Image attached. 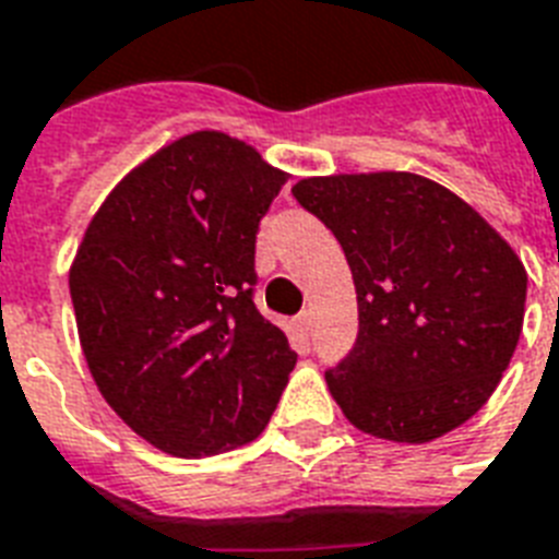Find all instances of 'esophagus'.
Listing matches in <instances>:
<instances>
[{"instance_id":"obj_1","label":"esophagus","mask_w":559,"mask_h":559,"mask_svg":"<svg viewBox=\"0 0 559 559\" xmlns=\"http://www.w3.org/2000/svg\"><path fill=\"white\" fill-rule=\"evenodd\" d=\"M298 328H301V333H310L313 331V313L310 310H305V313H298Z\"/></svg>"}]
</instances>
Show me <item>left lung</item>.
Instances as JSON below:
<instances>
[{
	"mask_svg": "<svg viewBox=\"0 0 559 559\" xmlns=\"http://www.w3.org/2000/svg\"><path fill=\"white\" fill-rule=\"evenodd\" d=\"M293 193L336 235L357 287V345L324 371L342 415L397 443L469 420L520 342V254L459 193L408 170L307 177Z\"/></svg>",
	"mask_w": 559,
	"mask_h": 559,
	"instance_id": "obj_1",
	"label": "left lung"
}]
</instances>
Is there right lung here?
Listing matches in <instances>:
<instances>
[{
  "label": "right lung",
  "mask_w": 559,
  "mask_h": 559,
  "mask_svg": "<svg viewBox=\"0 0 559 559\" xmlns=\"http://www.w3.org/2000/svg\"><path fill=\"white\" fill-rule=\"evenodd\" d=\"M287 179L240 139L197 130L130 170L86 226L69 270L83 357L156 450L254 441L287 389L296 350L252 301L258 223Z\"/></svg>",
  "instance_id": "obj_1"
}]
</instances>
